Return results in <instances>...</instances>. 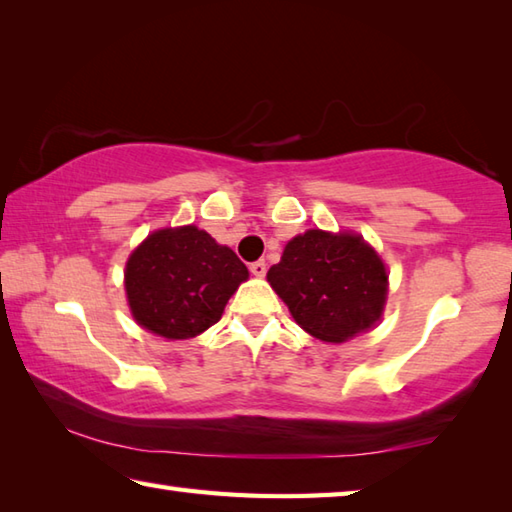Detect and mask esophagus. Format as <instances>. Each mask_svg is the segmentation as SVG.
I'll return each mask as SVG.
<instances>
[{
    "label": "esophagus",
    "instance_id": "esophagus-1",
    "mask_svg": "<svg viewBox=\"0 0 512 512\" xmlns=\"http://www.w3.org/2000/svg\"><path fill=\"white\" fill-rule=\"evenodd\" d=\"M250 273H253L255 277H264L266 275V262H264V259H257V262L250 264Z\"/></svg>",
    "mask_w": 512,
    "mask_h": 512
}]
</instances>
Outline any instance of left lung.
<instances>
[{
	"label": "left lung",
	"mask_w": 512,
	"mask_h": 512,
	"mask_svg": "<svg viewBox=\"0 0 512 512\" xmlns=\"http://www.w3.org/2000/svg\"><path fill=\"white\" fill-rule=\"evenodd\" d=\"M266 277L295 322L327 342L374 327L387 297L383 259L349 232L306 230L293 237Z\"/></svg>",
	"instance_id": "obj_1"
}]
</instances>
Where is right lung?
<instances>
[{"label":"right lung","mask_w":512,"mask_h":512,"mask_svg":"<svg viewBox=\"0 0 512 512\" xmlns=\"http://www.w3.org/2000/svg\"><path fill=\"white\" fill-rule=\"evenodd\" d=\"M244 280V262L194 226L152 232L125 268V291L136 322L170 340L194 338L219 322Z\"/></svg>","instance_id":"add662e5"}]
</instances>
